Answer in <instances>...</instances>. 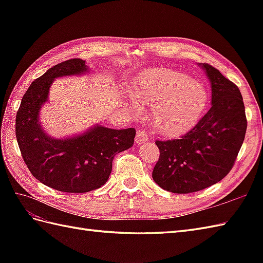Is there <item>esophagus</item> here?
I'll list each match as a JSON object with an SVG mask.
<instances>
[{
  "instance_id": "esophagus-1",
  "label": "esophagus",
  "mask_w": 263,
  "mask_h": 263,
  "mask_svg": "<svg viewBox=\"0 0 263 263\" xmlns=\"http://www.w3.org/2000/svg\"><path fill=\"white\" fill-rule=\"evenodd\" d=\"M148 140V135L143 130H138L137 136H136V143L137 144H142Z\"/></svg>"
}]
</instances>
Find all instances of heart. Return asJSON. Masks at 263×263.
Instances as JSON below:
<instances>
[{
  "label": "heart",
  "instance_id": "obj_1",
  "mask_svg": "<svg viewBox=\"0 0 263 263\" xmlns=\"http://www.w3.org/2000/svg\"><path fill=\"white\" fill-rule=\"evenodd\" d=\"M133 97L143 106H154V126L166 136H178L192 128L208 103L202 83L172 69L147 71L133 89ZM127 103L137 107L133 99Z\"/></svg>",
  "mask_w": 263,
  "mask_h": 263
}]
</instances>
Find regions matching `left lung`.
I'll return each instance as SVG.
<instances>
[{
    "mask_svg": "<svg viewBox=\"0 0 263 263\" xmlns=\"http://www.w3.org/2000/svg\"><path fill=\"white\" fill-rule=\"evenodd\" d=\"M211 85V108L178 139L156 141L159 159L153 178L173 193H192L221 181L235 163L247 116L241 91L210 64H200Z\"/></svg>",
    "mask_w": 263,
    "mask_h": 263,
    "instance_id": "left-lung-1",
    "label": "left lung"
}]
</instances>
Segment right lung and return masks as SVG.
<instances>
[{
  "instance_id": "obj_1",
  "label": "right lung",
  "mask_w": 263,
  "mask_h": 263,
  "mask_svg": "<svg viewBox=\"0 0 263 263\" xmlns=\"http://www.w3.org/2000/svg\"><path fill=\"white\" fill-rule=\"evenodd\" d=\"M87 72L89 68L81 59L52 66L31 83L16 111L15 136L22 158L33 177L58 191L85 193L103 186L110 175L114 156L135 142L133 127L115 130L97 124L64 139L52 138L44 131L39 111L47 102L52 82Z\"/></svg>"
}]
</instances>
